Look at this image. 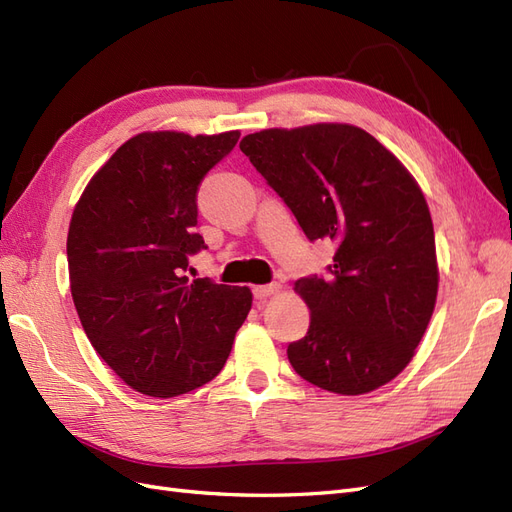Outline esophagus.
Masks as SVG:
<instances>
[{
	"label": "esophagus",
	"mask_w": 512,
	"mask_h": 512,
	"mask_svg": "<svg viewBox=\"0 0 512 512\" xmlns=\"http://www.w3.org/2000/svg\"><path fill=\"white\" fill-rule=\"evenodd\" d=\"M277 290H280V286L277 284H265V286H254V299H258V301H262V299H267V297H271V294H275Z\"/></svg>",
	"instance_id": "obj_1"
}]
</instances>
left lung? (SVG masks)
I'll use <instances>...</instances> for the list:
<instances>
[{
  "instance_id": "left-lung-1",
  "label": "left lung",
  "mask_w": 512,
  "mask_h": 512,
  "mask_svg": "<svg viewBox=\"0 0 512 512\" xmlns=\"http://www.w3.org/2000/svg\"><path fill=\"white\" fill-rule=\"evenodd\" d=\"M239 147L305 237L335 245L327 275L294 284L312 320L288 346L290 365L339 395L391 382L412 361L438 294L433 224L414 177L348 123L271 128Z\"/></svg>"
}]
</instances>
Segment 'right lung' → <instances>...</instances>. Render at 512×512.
<instances>
[{"mask_svg":"<svg viewBox=\"0 0 512 512\" xmlns=\"http://www.w3.org/2000/svg\"><path fill=\"white\" fill-rule=\"evenodd\" d=\"M239 132H143L87 183L68 230L74 307L91 346L134 391L177 397L220 374L252 307L250 288L190 284L205 250L196 194Z\"/></svg>","mask_w":512,"mask_h":512,"instance_id":"1","label":"right lung"}]
</instances>
